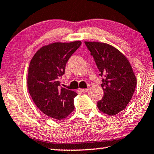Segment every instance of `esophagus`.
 <instances>
[{"instance_id": "obj_1", "label": "esophagus", "mask_w": 154, "mask_h": 154, "mask_svg": "<svg viewBox=\"0 0 154 154\" xmlns=\"http://www.w3.org/2000/svg\"><path fill=\"white\" fill-rule=\"evenodd\" d=\"M80 90H81L82 92L85 93V92H87L88 91V88H87V89H80Z\"/></svg>"}]
</instances>
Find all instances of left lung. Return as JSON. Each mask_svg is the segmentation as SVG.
Returning <instances> with one entry per match:
<instances>
[{"label":"left lung","instance_id":"1","mask_svg":"<svg viewBox=\"0 0 154 154\" xmlns=\"http://www.w3.org/2000/svg\"><path fill=\"white\" fill-rule=\"evenodd\" d=\"M91 52L99 75L103 76V97L97 107L107 115H115L124 109L132 99L136 77L127 57L114 46L99 42H85Z\"/></svg>","mask_w":154,"mask_h":154}]
</instances>
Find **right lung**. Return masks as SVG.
<instances>
[{"label": "right lung", "instance_id": "obj_1", "mask_svg": "<svg viewBox=\"0 0 154 154\" xmlns=\"http://www.w3.org/2000/svg\"><path fill=\"white\" fill-rule=\"evenodd\" d=\"M81 45V41L55 42L42 46L29 64L27 85L37 108L51 118H66L74 110V91L60 88L59 79L72 55Z\"/></svg>", "mask_w": 154, "mask_h": 154}]
</instances>
